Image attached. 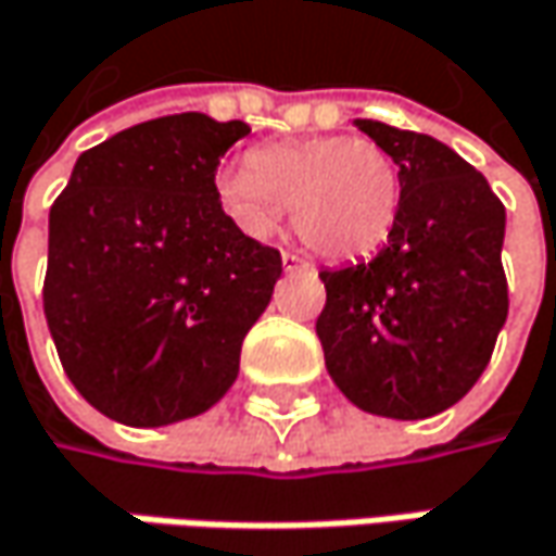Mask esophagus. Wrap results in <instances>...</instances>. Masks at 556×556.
<instances>
[{"label": "esophagus", "instance_id": "esophagus-1", "mask_svg": "<svg viewBox=\"0 0 556 556\" xmlns=\"http://www.w3.org/2000/svg\"><path fill=\"white\" fill-rule=\"evenodd\" d=\"M282 270L286 274H299V270H311V264L302 254H295V251H282Z\"/></svg>", "mask_w": 556, "mask_h": 556}]
</instances>
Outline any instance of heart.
Listing matches in <instances>:
<instances>
[{"instance_id":"1","label":"heart","mask_w":556,"mask_h":556,"mask_svg":"<svg viewBox=\"0 0 556 556\" xmlns=\"http://www.w3.org/2000/svg\"><path fill=\"white\" fill-rule=\"evenodd\" d=\"M226 213L251 236L274 232L292 204L295 232L327 261H358L387 245L403 179L393 153L371 138L320 135L254 150L248 166L216 176Z\"/></svg>"}]
</instances>
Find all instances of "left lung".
<instances>
[{
  "label": "left lung",
  "mask_w": 556,
  "mask_h": 556,
  "mask_svg": "<svg viewBox=\"0 0 556 556\" xmlns=\"http://www.w3.org/2000/svg\"><path fill=\"white\" fill-rule=\"evenodd\" d=\"M355 125L393 153L403 204L375 261L324 270V362L343 396L383 418L456 406L504 327L506 211L488 179L431 135L375 118Z\"/></svg>",
  "instance_id": "8db88e82"
}]
</instances>
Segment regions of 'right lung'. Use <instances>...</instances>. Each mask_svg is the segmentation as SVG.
Instances as JSON below:
<instances>
[{
	"instance_id": "right-lung-1",
	"label": "right lung",
	"mask_w": 556,
	"mask_h": 556,
	"mask_svg": "<svg viewBox=\"0 0 556 556\" xmlns=\"http://www.w3.org/2000/svg\"><path fill=\"white\" fill-rule=\"evenodd\" d=\"M245 122L150 118L84 150L50 211L43 311L75 390L106 418L160 428L216 406L282 274L226 216L219 156Z\"/></svg>"
}]
</instances>
